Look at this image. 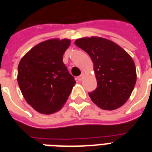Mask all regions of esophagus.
Segmentation results:
<instances>
[{"instance_id":"esophagus-1","label":"esophagus","mask_w":152,"mask_h":152,"mask_svg":"<svg viewBox=\"0 0 152 152\" xmlns=\"http://www.w3.org/2000/svg\"><path fill=\"white\" fill-rule=\"evenodd\" d=\"M83 76H84V74H83V73H82L80 75V76H78V80H80V81L82 80H83Z\"/></svg>"}]
</instances>
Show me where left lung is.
Masks as SVG:
<instances>
[{
    "mask_svg": "<svg viewBox=\"0 0 152 152\" xmlns=\"http://www.w3.org/2000/svg\"><path fill=\"white\" fill-rule=\"evenodd\" d=\"M76 46L88 53L94 64L97 88L89 93L94 103L113 110L127 102L137 82L133 60L113 41L98 36L76 39Z\"/></svg>",
    "mask_w": 152,
    "mask_h": 152,
    "instance_id": "left-lung-1",
    "label": "left lung"
}]
</instances>
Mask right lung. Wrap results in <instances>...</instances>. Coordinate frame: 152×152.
Here are the masks:
<instances>
[{"instance_id":"add662e5","label":"right lung","mask_w":152,"mask_h":152,"mask_svg":"<svg viewBox=\"0 0 152 152\" xmlns=\"http://www.w3.org/2000/svg\"><path fill=\"white\" fill-rule=\"evenodd\" d=\"M69 39H51L31 48L18 65L17 81L25 100L42 114L59 111L76 83L62 61Z\"/></svg>"}]
</instances>
